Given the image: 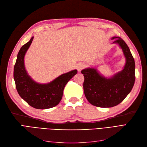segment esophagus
I'll return each instance as SVG.
<instances>
[{
    "instance_id": "obj_1",
    "label": "esophagus",
    "mask_w": 147,
    "mask_h": 147,
    "mask_svg": "<svg viewBox=\"0 0 147 147\" xmlns=\"http://www.w3.org/2000/svg\"><path fill=\"white\" fill-rule=\"evenodd\" d=\"M84 67H85V64H84V63H78L77 65V69L78 72H80V71H81L83 68H84Z\"/></svg>"
}]
</instances>
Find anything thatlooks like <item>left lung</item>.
Listing matches in <instances>:
<instances>
[{
    "instance_id": "1",
    "label": "left lung",
    "mask_w": 147,
    "mask_h": 147,
    "mask_svg": "<svg viewBox=\"0 0 147 147\" xmlns=\"http://www.w3.org/2000/svg\"><path fill=\"white\" fill-rule=\"evenodd\" d=\"M113 43L121 48L126 63L122 70L107 78L96 68L88 67L81 71L84 77L83 90L86 98L92 105L109 108L118 105L126 98L135 82V61L127 44L119 37Z\"/></svg>"
}]
</instances>
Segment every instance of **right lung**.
<instances>
[{
  "label": "right lung",
  "mask_w": 147,
  "mask_h": 147,
  "mask_svg": "<svg viewBox=\"0 0 147 147\" xmlns=\"http://www.w3.org/2000/svg\"><path fill=\"white\" fill-rule=\"evenodd\" d=\"M34 37L21 48L14 67L13 77L19 95L27 103L37 109H47L56 106L62 97L65 84L77 74V70L62 74L50 83H38L28 75L24 65V56Z\"/></svg>",
  "instance_id": "1"
}]
</instances>
